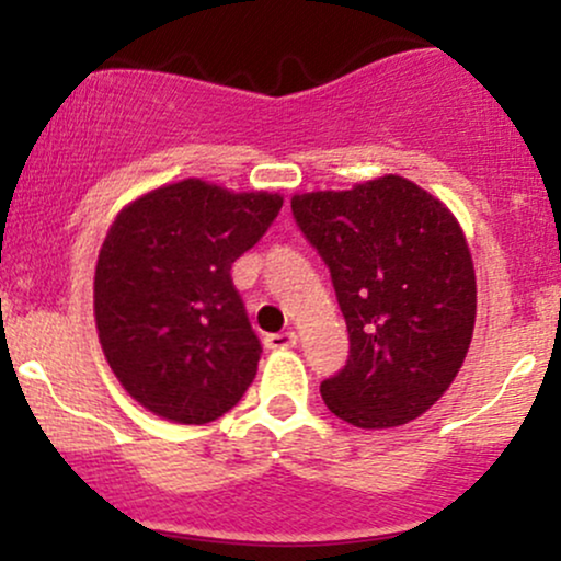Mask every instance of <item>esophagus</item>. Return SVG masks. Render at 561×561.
Wrapping results in <instances>:
<instances>
[{
    "mask_svg": "<svg viewBox=\"0 0 561 561\" xmlns=\"http://www.w3.org/2000/svg\"><path fill=\"white\" fill-rule=\"evenodd\" d=\"M295 345H298V334L293 330L268 334L266 337V347H272V351H285V347H295Z\"/></svg>",
    "mask_w": 561,
    "mask_h": 561,
    "instance_id": "34e87169",
    "label": "esophagus"
}]
</instances>
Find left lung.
<instances>
[{"label":"left lung","instance_id":"left-lung-1","mask_svg":"<svg viewBox=\"0 0 561 561\" xmlns=\"http://www.w3.org/2000/svg\"><path fill=\"white\" fill-rule=\"evenodd\" d=\"M293 216L330 266L351 337L345 369L321 382L327 409L364 430L422 416L459 375L478 313L456 216L398 173L293 195Z\"/></svg>","mask_w":561,"mask_h":561}]
</instances>
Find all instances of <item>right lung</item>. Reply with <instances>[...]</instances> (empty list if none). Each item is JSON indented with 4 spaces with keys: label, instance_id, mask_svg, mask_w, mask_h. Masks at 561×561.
<instances>
[{
    "label": "right lung",
    "instance_id": "1",
    "mask_svg": "<svg viewBox=\"0 0 561 561\" xmlns=\"http://www.w3.org/2000/svg\"><path fill=\"white\" fill-rule=\"evenodd\" d=\"M282 203L276 192L184 179L131 199L107 229L96 334L124 390L160 420L214 422L253 382L261 343L229 272Z\"/></svg>",
    "mask_w": 561,
    "mask_h": 561
}]
</instances>
